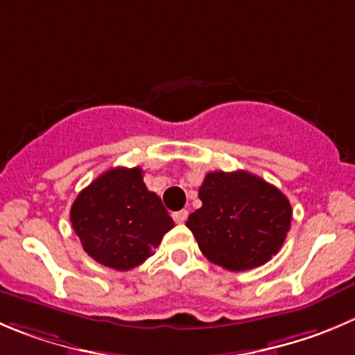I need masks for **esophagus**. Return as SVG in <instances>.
Listing matches in <instances>:
<instances>
[{
	"mask_svg": "<svg viewBox=\"0 0 355 355\" xmlns=\"http://www.w3.org/2000/svg\"><path fill=\"white\" fill-rule=\"evenodd\" d=\"M172 218H174L175 223H184L188 219V211H175L174 214H172Z\"/></svg>",
	"mask_w": 355,
	"mask_h": 355,
	"instance_id": "1",
	"label": "esophagus"
}]
</instances>
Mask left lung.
Masks as SVG:
<instances>
[{"label": "left lung", "instance_id": "left-lung-1", "mask_svg": "<svg viewBox=\"0 0 355 355\" xmlns=\"http://www.w3.org/2000/svg\"><path fill=\"white\" fill-rule=\"evenodd\" d=\"M202 207L187 226L214 265L242 272L265 265L282 248L293 209L279 188L245 171L209 172L198 190Z\"/></svg>", "mask_w": 355, "mask_h": 355}]
</instances>
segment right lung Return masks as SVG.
<instances>
[{"label": "right lung", "mask_w": 355, "mask_h": 355, "mask_svg": "<svg viewBox=\"0 0 355 355\" xmlns=\"http://www.w3.org/2000/svg\"><path fill=\"white\" fill-rule=\"evenodd\" d=\"M71 223L87 254L110 268L132 270L153 254L174 226L141 167L101 174L71 205Z\"/></svg>", "instance_id": "obj_1"}]
</instances>
